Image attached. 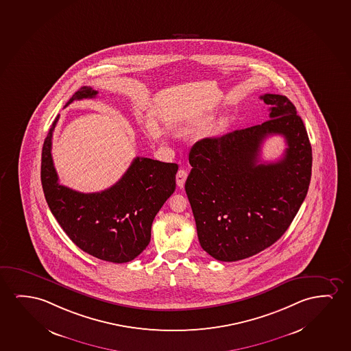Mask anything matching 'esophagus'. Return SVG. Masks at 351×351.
Masks as SVG:
<instances>
[{
  "label": "esophagus",
  "instance_id": "esophagus-1",
  "mask_svg": "<svg viewBox=\"0 0 351 351\" xmlns=\"http://www.w3.org/2000/svg\"><path fill=\"white\" fill-rule=\"evenodd\" d=\"M177 185H178L179 188H184V184H185V180L188 178V172L183 169V168H180L179 169L178 173H177Z\"/></svg>",
  "mask_w": 351,
  "mask_h": 351
}]
</instances>
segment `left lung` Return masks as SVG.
Listing matches in <instances>:
<instances>
[{
	"label": "left lung",
	"instance_id": "left-lung-1",
	"mask_svg": "<svg viewBox=\"0 0 351 351\" xmlns=\"http://www.w3.org/2000/svg\"><path fill=\"white\" fill-rule=\"evenodd\" d=\"M269 120L221 137L198 141L189 153L185 191L198 241L219 261L256 255L285 233L306 198L311 177V145L296 107L287 96H260ZM280 134L283 158L261 163V144Z\"/></svg>",
	"mask_w": 351,
	"mask_h": 351
}]
</instances>
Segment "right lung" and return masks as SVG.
Returning a JSON list of instances; mask_svg holds the SVG:
<instances>
[{
  "instance_id": "obj_1",
  "label": "right lung",
  "mask_w": 351,
  "mask_h": 351,
  "mask_svg": "<svg viewBox=\"0 0 351 351\" xmlns=\"http://www.w3.org/2000/svg\"><path fill=\"white\" fill-rule=\"evenodd\" d=\"M97 91L83 86L69 99H94ZM64 106V107H66ZM59 115L42 149L40 180L45 199L69 239L104 261H132L148 247L154 217L176 190L177 163L134 158L113 186L83 193L59 183L51 158V138Z\"/></svg>"
}]
</instances>
